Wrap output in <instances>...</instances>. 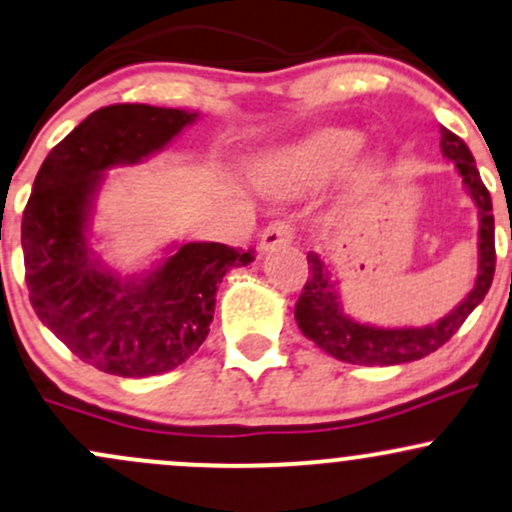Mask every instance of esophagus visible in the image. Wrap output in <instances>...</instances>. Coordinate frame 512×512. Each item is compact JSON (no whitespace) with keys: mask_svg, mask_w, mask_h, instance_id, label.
<instances>
[{"mask_svg":"<svg viewBox=\"0 0 512 512\" xmlns=\"http://www.w3.org/2000/svg\"><path fill=\"white\" fill-rule=\"evenodd\" d=\"M294 235H296V228L291 226L289 221L269 223L260 238V252H272V250H277V247L294 243Z\"/></svg>","mask_w":512,"mask_h":512,"instance_id":"1","label":"esophagus"}]
</instances>
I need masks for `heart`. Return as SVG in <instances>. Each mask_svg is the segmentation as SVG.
<instances>
[{
	"label": "heart",
	"instance_id": "heart-1",
	"mask_svg": "<svg viewBox=\"0 0 512 512\" xmlns=\"http://www.w3.org/2000/svg\"><path fill=\"white\" fill-rule=\"evenodd\" d=\"M362 145L364 136L357 128H320L289 150L284 165L299 182L318 184L345 170Z\"/></svg>",
	"mask_w": 512,
	"mask_h": 512
}]
</instances>
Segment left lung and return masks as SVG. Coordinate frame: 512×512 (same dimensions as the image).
Masks as SVG:
<instances>
[{
  "mask_svg": "<svg viewBox=\"0 0 512 512\" xmlns=\"http://www.w3.org/2000/svg\"><path fill=\"white\" fill-rule=\"evenodd\" d=\"M440 136L442 155L454 162L464 189L479 209V274H476L474 289L452 313L425 328H376V325L357 323L355 318L347 316L325 262L316 252H308V279L296 301L294 318L308 340L316 342L320 350L340 362L389 367V364L428 357L462 328L469 313L484 301L491 289L493 272H496V238H493L496 226H493L491 194L481 182L474 155L466 148L464 140L447 128H440Z\"/></svg>",
  "mask_w": 512,
  "mask_h": 512,
  "instance_id": "left-lung-1",
  "label": "left lung"
}]
</instances>
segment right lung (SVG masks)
<instances>
[{
	"label": "right lung",
	"instance_id": "obj_1",
	"mask_svg": "<svg viewBox=\"0 0 512 512\" xmlns=\"http://www.w3.org/2000/svg\"><path fill=\"white\" fill-rule=\"evenodd\" d=\"M194 111L114 104L94 111L43 160L21 221L33 311L82 362L106 374L153 376L187 362L209 335L216 291L252 250L174 245L155 269L119 277L89 247V213L104 172L165 148Z\"/></svg>",
	"mask_w": 512,
	"mask_h": 512
}]
</instances>
